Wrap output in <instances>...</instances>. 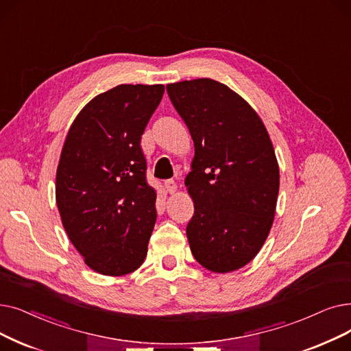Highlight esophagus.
Masks as SVG:
<instances>
[{"instance_id":"1","label":"esophagus","mask_w":351,"mask_h":351,"mask_svg":"<svg viewBox=\"0 0 351 351\" xmlns=\"http://www.w3.org/2000/svg\"><path fill=\"white\" fill-rule=\"evenodd\" d=\"M165 189H166L167 193H175L176 189H178L175 180H166L165 182Z\"/></svg>"}]
</instances>
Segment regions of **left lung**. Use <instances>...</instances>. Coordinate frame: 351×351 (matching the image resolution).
I'll use <instances>...</instances> for the list:
<instances>
[{
  "label": "left lung",
  "mask_w": 351,
  "mask_h": 351,
  "mask_svg": "<svg viewBox=\"0 0 351 351\" xmlns=\"http://www.w3.org/2000/svg\"><path fill=\"white\" fill-rule=\"evenodd\" d=\"M195 145L185 186L195 213L186 235L195 260L231 272L260 252L276 217L280 167L261 117L212 79L166 86Z\"/></svg>",
  "instance_id": "left-lung-1"
}]
</instances>
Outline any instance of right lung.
Instances as JSON below:
<instances>
[{"label": "right lung", "instance_id": "obj_1", "mask_svg": "<svg viewBox=\"0 0 351 351\" xmlns=\"http://www.w3.org/2000/svg\"><path fill=\"white\" fill-rule=\"evenodd\" d=\"M163 84H120L91 99L71 123L56 175L64 230L87 267L120 277L145 261L156 222L141 138Z\"/></svg>", "mask_w": 351, "mask_h": 351}]
</instances>
